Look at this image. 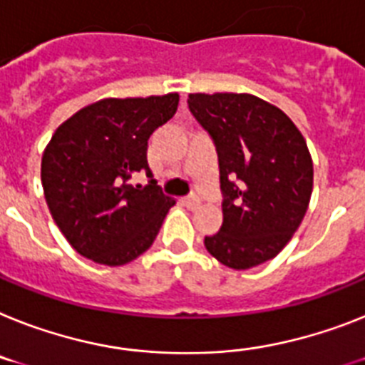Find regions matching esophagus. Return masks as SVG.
Segmentation results:
<instances>
[{"mask_svg":"<svg viewBox=\"0 0 365 365\" xmlns=\"http://www.w3.org/2000/svg\"><path fill=\"white\" fill-rule=\"evenodd\" d=\"M182 204L185 207H189V210H198L200 207V198L197 195H189V197L182 198Z\"/></svg>","mask_w":365,"mask_h":365,"instance_id":"obj_1","label":"esophagus"}]
</instances>
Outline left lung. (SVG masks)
Masks as SVG:
<instances>
[{
	"mask_svg": "<svg viewBox=\"0 0 365 365\" xmlns=\"http://www.w3.org/2000/svg\"><path fill=\"white\" fill-rule=\"evenodd\" d=\"M187 106L219 158L225 219L204 245L226 267H256L286 247L310 204L304 137L286 113L252 94H189Z\"/></svg>",
	"mask_w": 365,
	"mask_h": 365,
	"instance_id": "left-lung-1",
	"label": "left lung"
}]
</instances>
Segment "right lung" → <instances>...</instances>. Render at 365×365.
<instances>
[{
  "label": "right lung",
  "instance_id": "right-lung-1",
  "mask_svg": "<svg viewBox=\"0 0 365 365\" xmlns=\"http://www.w3.org/2000/svg\"><path fill=\"white\" fill-rule=\"evenodd\" d=\"M176 93L106 98L61 124L42 155V187L53 217L73 249L109 267L150 249L174 200L146 161L150 135L178 109ZM145 172V188L130 178Z\"/></svg>",
  "mask_w": 365,
  "mask_h": 365
}]
</instances>
